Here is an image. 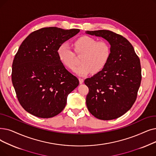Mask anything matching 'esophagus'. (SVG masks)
I'll return each mask as SVG.
<instances>
[{
  "instance_id": "1",
  "label": "esophagus",
  "mask_w": 156,
  "mask_h": 156,
  "mask_svg": "<svg viewBox=\"0 0 156 156\" xmlns=\"http://www.w3.org/2000/svg\"><path fill=\"white\" fill-rule=\"evenodd\" d=\"M79 81H80V84H82L83 83V79L82 78H79Z\"/></svg>"
}]
</instances>
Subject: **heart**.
<instances>
[{
  "label": "heart",
  "mask_w": 156,
  "mask_h": 156,
  "mask_svg": "<svg viewBox=\"0 0 156 156\" xmlns=\"http://www.w3.org/2000/svg\"><path fill=\"white\" fill-rule=\"evenodd\" d=\"M73 46L80 56V64L74 71L80 76L87 75L91 71L96 74L102 71L109 60L112 49L110 44L105 41H97L88 36H81L74 41ZM58 56L62 63L73 69L76 65V57L68 44H60L57 50Z\"/></svg>",
  "instance_id": "heart-1"
}]
</instances>
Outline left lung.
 <instances>
[{"label": "left lung", "instance_id": "8db88e82", "mask_svg": "<svg viewBox=\"0 0 156 156\" xmlns=\"http://www.w3.org/2000/svg\"><path fill=\"white\" fill-rule=\"evenodd\" d=\"M110 43V58L104 69L85 80L89 92L88 110L95 117L108 120L123 115L134 103L141 80L140 60L129 41L112 31H86Z\"/></svg>", "mask_w": 156, "mask_h": 156}]
</instances>
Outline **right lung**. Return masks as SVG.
Listing matches in <instances>:
<instances>
[{
	"instance_id": "right-lung-1",
	"label": "right lung",
	"mask_w": 156,
	"mask_h": 156,
	"mask_svg": "<svg viewBox=\"0 0 156 156\" xmlns=\"http://www.w3.org/2000/svg\"><path fill=\"white\" fill-rule=\"evenodd\" d=\"M79 29L51 27L37 30L25 38L12 65V83L20 104L28 113L51 118L61 112L67 97L79 85L58 56V46Z\"/></svg>"
}]
</instances>
